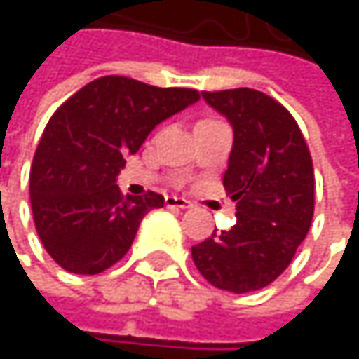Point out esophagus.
I'll return each mask as SVG.
<instances>
[{"label":"esophagus","instance_id":"esophagus-1","mask_svg":"<svg viewBox=\"0 0 359 359\" xmlns=\"http://www.w3.org/2000/svg\"><path fill=\"white\" fill-rule=\"evenodd\" d=\"M166 205H168V208H177V210H187V208H191V201H187L184 197L168 195V197H166Z\"/></svg>","mask_w":359,"mask_h":359}]
</instances>
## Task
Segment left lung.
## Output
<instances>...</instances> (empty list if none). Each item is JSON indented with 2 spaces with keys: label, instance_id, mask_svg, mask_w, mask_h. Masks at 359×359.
Returning a JSON list of instances; mask_svg holds the SVG:
<instances>
[{
  "label": "left lung",
  "instance_id": "8db88e82",
  "mask_svg": "<svg viewBox=\"0 0 359 359\" xmlns=\"http://www.w3.org/2000/svg\"><path fill=\"white\" fill-rule=\"evenodd\" d=\"M233 126L224 189L237 222L191 248L201 276L224 291L268 287L291 264L314 216V168L295 118L255 89L201 91Z\"/></svg>",
  "mask_w": 359,
  "mask_h": 359
}]
</instances>
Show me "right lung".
Segmentation results:
<instances>
[{
    "mask_svg": "<svg viewBox=\"0 0 359 359\" xmlns=\"http://www.w3.org/2000/svg\"><path fill=\"white\" fill-rule=\"evenodd\" d=\"M197 100L195 89L102 76L55 109L35 151L31 205L43 248L64 270L100 274L130 250L143 216L164 197H124L116 184L124 158Z\"/></svg>",
    "mask_w": 359,
    "mask_h": 359,
    "instance_id": "obj_1",
    "label": "right lung"
}]
</instances>
